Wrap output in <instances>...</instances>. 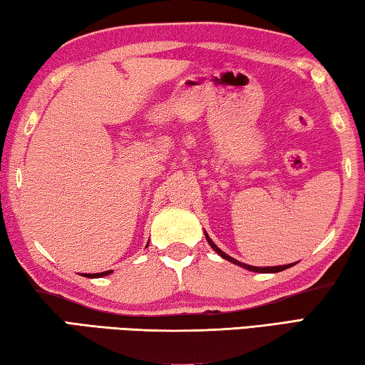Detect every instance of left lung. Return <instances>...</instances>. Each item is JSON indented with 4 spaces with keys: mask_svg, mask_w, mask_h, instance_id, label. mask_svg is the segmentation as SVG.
I'll list each match as a JSON object with an SVG mask.
<instances>
[{
    "mask_svg": "<svg viewBox=\"0 0 365 365\" xmlns=\"http://www.w3.org/2000/svg\"><path fill=\"white\" fill-rule=\"evenodd\" d=\"M205 235H206V240H207V243L211 245V248L217 252L219 256H222L224 259H227V261H230V262H233V264H237V265H240V267H245V269H248V270H252V272H261V274H275V272H282V270H285V269H289L292 267V265H294V264H287V265H275V267H255V265H248V264H243V262H240V261H237V259H233V257H230L228 255H225L224 251L222 250H219L217 246H215V243L212 242L211 238H209V235L205 232Z\"/></svg>",
    "mask_w": 365,
    "mask_h": 365,
    "instance_id": "8db88e82",
    "label": "left lung"
}]
</instances>
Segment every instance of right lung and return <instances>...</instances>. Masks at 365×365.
I'll list each match as a JSON object with an SVG mask.
<instances>
[{"label": "right lung", "mask_w": 365, "mask_h": 365, "mask_svg": "<svg viewBox=\"0 0 365 365\" xmlns=\"http://www.w3.org/2000/svg\"><path fill=\"white\" fill-rule=\"evenodd\" d=\"M110 272L113 270H106V272H101V274H83L85 277H90V279H96V277H106V275H109Z\"/></svg>", "instance_id": "1"}]
</instances>
